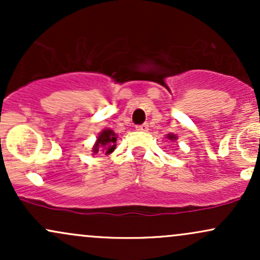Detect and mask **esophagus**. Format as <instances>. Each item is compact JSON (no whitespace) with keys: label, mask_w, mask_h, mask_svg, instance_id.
I'll return each mask as SVG.
<instances>
[{"label":"esophagus","mask_w":260,"mask_h":260,"mask_svg":"<svg viewBox=\"0 0 260 260\" xmlns=\"http://www.w3.org/2000/svg\"><path fill=\"white\" fill-rule=\"evenodd\" d=\"M137 131H139V132H147L149 129V124L148 123H143V124H139V126L136 127Z\"/></svg>","instance_id":"esophagus-1"}]
</instances>
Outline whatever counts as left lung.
<instances>
[{"mask_svg": "<svg viewBox=\"0 0 260 260\" xmlns=\"http://www.w3.org/2000/svg\"><path fill=\"white\" fill-rule=\"evenodd\" d=\"M168 138H169L170 140H172V142H174V140L177 139V137H176L175 134H171V133H170V134H168Z\"/></svg>", "mask_w": 260, "mask_h": 260, "instance_id": "1", "label": "left lung"}]
</instances>
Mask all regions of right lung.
Here are the masks:
<instances>
[{
	"instance_id": "1",
	"label": "right lung",
	"mask_w": 260,
	"mask_h": 260,
	"mask_svg": "<svg viewBox=\"0 0 260 260\" xmlns=\"http://www.w3.org/2000/svg\"><path fill=\"white\" fill-rule=\"evenodd\" d=\"M116 142H117V134L112 129H104L99 134L94 147H92V153L96 154L99 153L100 149H103L105 155L111 154L116 149Z\"/></svg>"
}]
</instances>
